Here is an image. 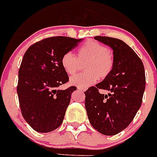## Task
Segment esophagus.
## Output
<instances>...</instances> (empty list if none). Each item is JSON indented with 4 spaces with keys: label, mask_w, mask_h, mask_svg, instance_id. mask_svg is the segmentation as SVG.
Listing matches in <instances>:
<instances>
[{
    "label": "esophagus",
    "mask_w": 157,
    "mask_h": 157,
    "mask_svg": "<svg viewBox=\"0 0 157 157\" xmlns=\"http://www.w3.org/2000/svg\"><path fill=\"white\" fill-rule=\"evenodd\" d=\"M77 89H78L79 91H82V92H85V91L86 90V89H84V88H81V87H78V88H77Z\"/></svg>",
    "instance_id": "obj_1"
}]
</instances>
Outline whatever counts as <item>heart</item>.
<instances>
[{
    "label": "heart",
    "instance_id": "heart-1",
    "mask_svg": "<svg viewBox=\"0 0 157 157\" xmlns=\"http://www.w3.org/2000/svg\"><path fill=\"white\" fill-rule=\"evenodd\" d=\"M85 63L86 72L72 76L71 85L86 88L97 80L107 77L113 70V55L106 46L96 40H89L78 49V60L71 52H67L61 57L60 63L68 75H74L80 68V63Z\"/></svg>",
    "mask_w": 157,
    "mask_h": 157
}]
</instances>
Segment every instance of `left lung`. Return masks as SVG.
<instances>
[{
    "label": "left lung",
    "mask_w": 157,
    "mask_h": 157,
    "mask_svg": "<svg viewBox=\"0 0 157 157\" xmlns=\"http://www.w3.org/2000/svg\"><path fill=\"white\" fill-rule=\"evenodd\" d=\"M95 39L113 50L111 73L85 93V109L91 124L101 134L113 136L129 125L140 108L145 89V72L141 60L123 40L108 36ZM98 89L108 90L101 94Z\"/></svg>",
    "instance_id": "8db88e82"
}]
</instances>
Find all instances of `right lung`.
<instances>
[{
  "instance_id": "1",
  "label": "right lung",
  "mask_w": 157,
  "mask_h": 157,
  "mask_svg": "<svg viewBox=\"0 0 157 157\" xmlns=\"http://www.w3.org/2000/svg\"><path fill=\"white\" fill-rule=\"evenodd\" d=\"M83 39L53 36L28 48L18 72L17 95L22 116L35 131L49 132L62 124L75 86L57 89L68 81L60 60Z\"/></svg>"
}]
</instances>
